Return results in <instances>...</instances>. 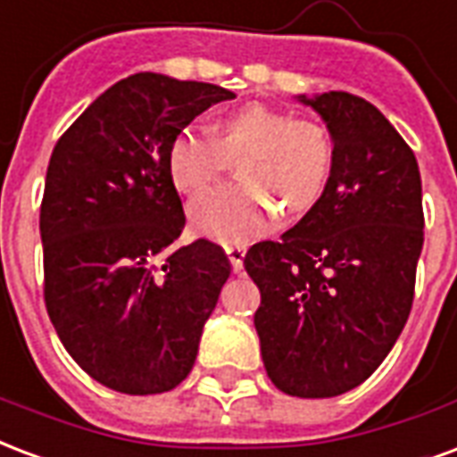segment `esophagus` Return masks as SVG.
<instances>
[{
    "label": "esophagus",
    "mask_w": 457,
    "mask_h": 457,
    "mask_svg": "<svg viewBox=\"0 0 457 457\" xmlns=\"http://www.w3.org/2000/svg\"><path fill=\"white\" fill-rule=\"evenodd\" d=\"M224 253L228 255V262H231L233 272H241L245 248H243V245H236V243H228V245H224Z\"/></svg>",
    "instance_id": "1"
}]
</instances>
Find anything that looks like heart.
<instances>
[{
    "label": "heart",
    "mask_w": 457,
    "mask_h": 457,
    "mask_svg": "<svg viewBox=\"0 0 457 457\" xmlns=\"http://www.w3.org/2000/svg\"><path fill=\"white\" fill-rule=\"evenodd\" d=\"M238 159V183L221 185L192 202V228L221 243H245L262 233L277 207L306 214L322 200L335 170V139L311 118L265 103L226 112L212 139L185 129L168 146V173L178 190L200 195Z\"/></svg>",
    "instance_id": "heart-1"
}]
</instances>
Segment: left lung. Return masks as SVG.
Returning <instances> with one entry per match:
<instances>
[{"label":"left lung","mask_w":457,"mask_h":457,"mask_svg":"<svg viewBox=\"0 0 457 457\" xmlns=\"http://www.w3.org/2000/svg\"><path fill=\"white\" fill-rule=\"evenodd\" d=\"M328 122L335 170L322 200L243 265L260 289L267 376L294 397H335L378 369L410 318L424 245L414 151L346 91L301 98Z\"/></svg>","instance_id":"1"}]
</instances>
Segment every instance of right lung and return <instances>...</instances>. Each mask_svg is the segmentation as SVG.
Wrapping results in <instances>:
<instances>
[{"instance_id": "1", "label": "right lung", "mask_w": 457, "mask_h": 457, "mask_svg": "<svg viewBox=\"0 0 457 457\" xmlns=\"http://www.w3.org/2000/svg\"><path fill=\"white\" fill-rule=\"evenodd\" d=\"M233 91L132 74L57 139L40 204L43 296L57 337L105 387L156 395L180 386L231 274L216 243L173 248L185 228L168 146Z\"/></svg>"}]
</instances>
